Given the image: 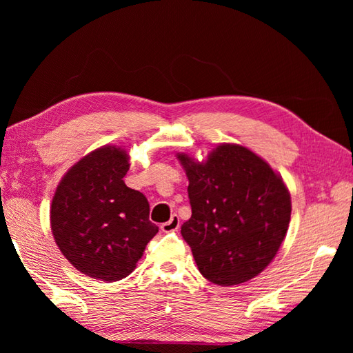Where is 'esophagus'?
Listing matches in <instances>:
<instances>
[{
  "label": "esophagus",
  "instance_id": "esophagus-1",
  "mask_svg": "<svg viewBox=\"0 0 353 353\" xmlns=\"http://www.w3.org/2000/svg\"><path fill=\"white\" fill-rule=\"evenodd\" d=\"M162 231L163 232H174V231H178V228H179V218H178V215H172L170 216V219L168 221V222H165V223H162Z\"/></svg>",
  "mask_w": 353,
  "mask_h": 353
}]
</instances>
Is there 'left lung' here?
I'll return each mask as SVG.
<instances>
[{
    "instance_id": "obj_1",
    "label": "left lung",
    "mask_w": 353,
    "mask_h": 353,
    "mask_svg": "<svg viewBox=\"0 0 353 353\" xmlns=\"http://www.w3.org/2000/svg\"><path fill=\"white\" fill-rule=\"evenodd\" d=\"M178 159L191 205L181 234L200 274L219 285L254 279L279 252L290 222L292 200L283 178L239 144L218 145L201 163L185 153Z\"/></svg>"
}]
</instances>
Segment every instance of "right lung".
I'll return each mask as SVG.
<instances>
[{
  "label": "right lung",
  "mask_w": 353,
  "mask_h": 353,
  "mask_svg": "<svg viewBox=\"0 0 353 353\" xmlns=\"http://www.w3.org/2000/svg\"><path fill=\"white\" fill-rule=\"evenodd\" d=\"M128 169L121 147H100L68 170L52 197L51 231L60 252L95 280L130 275L159 231L145 196L126 187Z\"/></svg>",
  "instance_id": "add662e5"
}]
</instances>
